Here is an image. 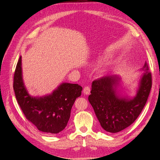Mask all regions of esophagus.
I'll return each instance as SVG.
<instances>
[{"label":"esophagus","mask_w":160,"mask_h":160,"mask_svg":"<svg viewBox=\"0 0 160 160\" xmlns=\"http://www.w3.org/2000/svg\"><path fill=\"white\" fill-rule=\"evenodd\" d=\"M90 91H91V89H90L89 87L87 86V87H85V88H84L83 92V93L85 95H89L90 94Z\"/></svg>","instance_id":"34e87169"}]
</instances>
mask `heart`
<instances>
[{"label": "heart", "instance_id": "obj_1", "mask_svg": "<svg viewBox=\"0 0 160 160\" xmlns=\"http://www.w3.org/2000/svg\"><path fill=\"white\" fill-rule=\"evenodd\" d=\"M113 66V62L109 59L104 60L101 62L100 66L99 67V72L100 74H105L108 72Z\"/></svg>", "mask_w": 160, "mask_h": 160}]
</instances>
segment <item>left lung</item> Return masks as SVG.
<instances>
[{
	"label": "left lung",
	"instance_id": "8db88e82",
	"mask_svg": "<svg viewBox=\"0 0 160 160\" xmlns=\"http://www.w3.org/2000/svg\"><path fill=\"white\" fill-rule=\"evenodd\" d=\"M142 71L143 73L133 98L119 94V75H107L92 83L88 99L101 128L106 132H121L132 125L141 113L152 88V74L146 62Z\"/></svg>",
	"mask_w": 160,
	"mask_h": 160
}]
</instances>
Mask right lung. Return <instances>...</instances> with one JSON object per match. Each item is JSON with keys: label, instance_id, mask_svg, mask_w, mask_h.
I'll list each match as a JSON object with an SVG mask.
<instances>
[{"label": "right lung", "instance_id": "1", "mask_svg": "<svg viewBox=\"0 0 160 160\" xmlns=\"http://www.w3.org/2000/svg\"><path fill=\"white\" fill-rule=\"evenodd\" d=\"M13 88L26 118L41 132L49 134L58 133L65 128L72 106L83 89L78 84L62 83L51 94L31 96L23 82L21 56L14 71Z\"/></svg>", "mask_w": 160, "mask_h": 160}]
</instances>
